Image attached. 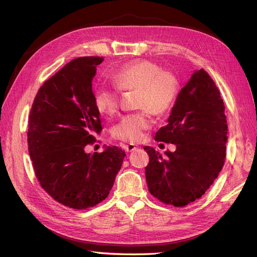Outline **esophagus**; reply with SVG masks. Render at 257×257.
<instances>
[{
  "instance_id": "obj_1",
  "label": "esophagus",
  "mask_w": 257,
  "mask_h": 257,
  "mask_svg": "<svg viewBox=\"0 0 257 257\" xmlns=\"http://www.w3.org/2000/svg\"><path fill=\"white\" fill-rule=\"evenodd\" d=\"M136 149H137V147L134 144H128L127 146H125V151L126 152H132V151H134Z\"/></svg>"
}]
</instances>
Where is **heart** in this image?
<instances>
[{"label": "heart", "instance_id": "1", "mask_svg": "<svg viewBox=\"0 0 257 257\" xmlns=\"http://www.w3.org/2000/svg\"><path fill=\"white\" fill-rule=\"evenodd\" d=\"M114 87L120 91H137L136 106L141 111L124 115L112 130L114 138L123 142L139 143L145 137V131L152 126L150 112L163 114L174 105L178 95V80L169 72L149 60L127 62L110 75ZM94 105L103 114L112 115L119 108V96L107 87L94 90Z\"/></svg>", "mask_w": 257, "mask_h": 257}]
</instances>
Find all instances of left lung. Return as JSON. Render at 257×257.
Returning a JSON list of instances; mask_svg holds the SVG:
<instances>
[{"mask_svg": "<svg viewBox=\"0 0 257 257\" xmlns=\"http://www.w3.org/2000/svg\"><path fill=\"white\" fill-rule=\"evenodd\" d=\"M154 139L177 149L162 157L152 147H144L150 158L146 180L151 195L175 207L203 196L222 170L227 143L223 99L203 68L179 92L167 124Z\"/></svg>", "mask_w": 257, "mask_h": 257, "instance_id": "1", "label": "left lung"}]
</instances>
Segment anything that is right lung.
<instances>
[{"mask_svg":"<svg viewBox=\"0 0 257 257\" xmlns=\"http://www.w3.org/2000/svg\"><path fill=\"white\" fill-rule=\"evenodd\" d=\"M103 61L82 57L61 68L38 90L29 118V154L38 181L54 200L73 209L103 201L125 157L115 146L85 152L103 130L92 91Z\"/></svg>","mask_w":257,"mask_h":257,"instance_id":"right-lung-1","label":"right lung"}]
</instances>
